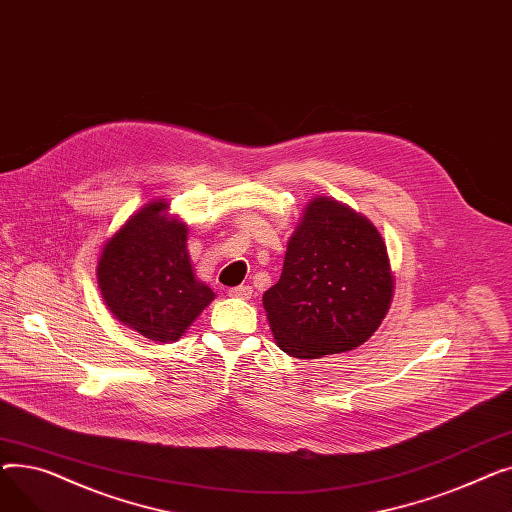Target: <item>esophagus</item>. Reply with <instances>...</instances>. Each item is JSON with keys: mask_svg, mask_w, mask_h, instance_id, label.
<instances>
[{"mask_svg": "<svg viewBox=\"0 0 512 512\" xmlns=\"http://www.w3.org/2000/svg\"><path fill=\"white\" fill-rule=\"evenodd\" d=\"M230 297L234 299H251L253 297V288L251 286H234L228 290Z\"/></svg>", "mask_w": 512, "mask_h": 512, "instance_id": "obj_1", "label": "esophagus"}]
</instances>
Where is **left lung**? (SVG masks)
Returning <instances> with one entry per match:
<instances>
[{
  "instance_id": "left-lung-1",
  "label": "left lung",
  "mask_w": 512,
  "mask_h": 512,
  "mask_svg": "<svg viewBox=\"0 0 512 512\" xmlns=\"http://www.w3.org/2000/svg\"><path fill=\"white\" fill-rule=\"evenodd\" d=\"M394 278L386 242L365 215L328 197L307 203L278 284L263 294L284 353L319 359L353 351L386 317Z\"/></svg>"
}]
</instances>
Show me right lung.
I'll list each match as a JSON object with an SVG mask.
<instances>
[{
    "mask_svg": "<svg viewBox=\"0 0 512 512\" xmlns=\"http://www.w3.org/2000/svg\"><path fill=\"white\" fill-rule=\"evenodd\" d=\"M168 203H147L105 240L97 261L101 297L124 326L155 342H176L215 299L193 274L186 224Z\"/></svg>",
    "mask_w": 512,
    "mask_h": 512,
    "instance_id": "right-lung-1",
    "label": "right lung"
}]
</instances>
